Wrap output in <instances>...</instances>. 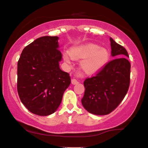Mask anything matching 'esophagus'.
<instances>
[{
	"mask_svg": "<svg viewBox=\"0 0 148 148\" xmlns=\"http://www.w3.org/2000/svg\"><path fill=\"white\" fill-rule=\"evenodd\" d=\"M80 75H81V74H79V73H78V74H77V76H80ZM71 82H72V84H76L78 83V80L76 79V78H72V80H71Z\"/></svg>",
	"mask_w": 148,
	"mask_h": 148,
	"instance_id": "obj_1",
	"label": "esophagus"
}]
</instances>
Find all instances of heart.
<instances>
[{
	"instance_id": "1",
	"label": "heart",
	"mask_w": 148,
	"mask_h": 148,
	"mask_svg": "<svg viewBox=\"0 0 148 148\" xmlns=\"http://www.w3.org/2000/svg\"><path fill=\"white\" fill-rule=\"evenodd\" d=\"M110 58L108 49L101 48L95 44H86L71 49L70 53L64 55L65 62L70 64L71 60H83L80 64V68L87 74H95L101 70Z\"/></svg>"
}]
</instances>
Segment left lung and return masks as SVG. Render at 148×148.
Returning a JSON list of instances; mask_svg holds the SVG:
<instances>
[{
    "label": "left lung",
    "instance_id": "8db88e82",
    "mask_svg": "<svg viewBox=\"0 0 148 148\" xmlns=\"http://www.w3.org/2000/svg\"><path fill=\"white\" fill-rule=\"evenodd\" d=\"M110 40L112 56L118 58L84 81L85 89L82 104L86 111L95 115H106L115 110L129 87L131 64L126 58L129 57L127 51L112 38Z\"/></svg>",
    "mask_w": 148,
    "mask_h": 148
}]
</instances>
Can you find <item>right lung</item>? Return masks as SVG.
I'll return each instance as SVG.
<instances>
[{"mask_svg":"<svg viewBox=\"0 0 148 148\" xmlns=\"http://www.w3.org/2000/svg\"><path fill=\"white\" fill-rule=\"evenodd\" d=\"M58 36H42L23 49L17 63V91L32 113L48 116L58 110L71 83L68 73L60 69L62 55Z\"/></svg>","mask_w":148,"mask_h":148,"instance_id":"add662e5","label":"right lung"}]
</instances>
